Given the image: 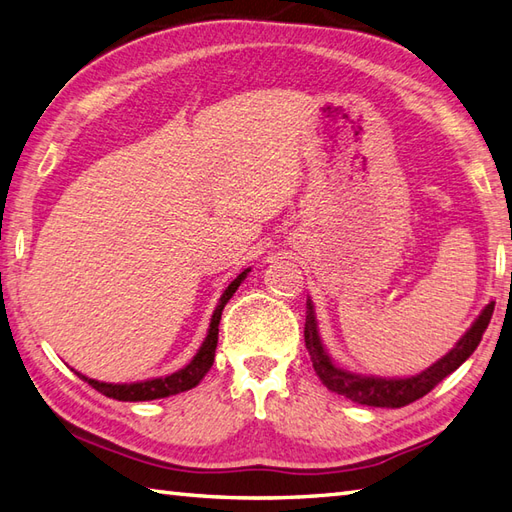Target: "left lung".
Returning <instances> with one entry per match:
<instances>
[{
  "label": "left lung",
  "instance_id": "8db88e82",
  "mask_svg": "<svg viewBox=\"0 0 512 512\" xmlns=\"http://www.w3.org/2000/svg\"><path fill=\"white\" fill-rule=\"evenodd\" d=\"M493 309H495V302L486 304L478 320L473 322V326L462 335L460 342L453 346L445 357L438 359L434 366H429L427 370L405 379L361 377V374H352L337 368L331 361V357L326 355L320 333H317V320H315L311 300H306L304 342H306V350H309L311 355L315 374L331 392L342 394L346 399L355 401L359 405H368V407H403L423 399L427 392L434 390L442 379L449 377L453 370H458L462 363L473 355V350L482 342V335L486 331L488 322H491Z\"/></svg>",
  "mask_w": 512,
  "mask_h": 512
}]
</instances>
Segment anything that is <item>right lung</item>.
Listing matches in <instances>:
<instances>
[{"mask_svg":"<svg viewBox=\"0 0 512 512\" xmlns=\"http://www.w3.org/2000/svg\"><path fill=\"white\" fill-rule=\"evenodd\" d=\"M247 271L249 269H245L243 274H238L230 282V285H227V289L223 291L219 306L212 313L208 337L203 339L199 352L195 357H192V361L188 363L186 368H181V370L168 374V377H162V379H151V381H140V383H100V381H94V379H87L85 374H78V377L87 381L100 394H105V396H109V399H116V401H153V399H164V396H173V394H179V392L192 390L203 377H206V372L212 368L214 350H217V342H219V322H221L223 306L227 304V300L232 298L234 291L238 289V285H241V282L245 280Z\"/></svg>","mask_w":512,"mask_h":512,"instance_id":"add662e5","label":"right lung"}]
</instances>
